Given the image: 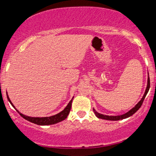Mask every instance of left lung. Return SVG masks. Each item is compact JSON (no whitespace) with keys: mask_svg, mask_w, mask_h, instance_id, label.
I'll list each match as a JSON object with an SVG mask.
<instances>
[{"mask_svg":"<svg viewBox=\"0 0 156 156\" xmlns=\"http://www.w3.org/2000/svg\"><path fill=\"white\" fill-rule=\"evenodd\" d=\"M149 75V74H148ZM150 77L148 76L147 78V88L145 90V92H144V95H143L142 98L141 99V101L137 103L135 106L133 107V108H131L129 112H128L127 113H125L124 114H122V115H118V116H108V115H104V114H100V113L97 112L95 111V109L93 108V112H94V114L97 117L100 118V119H106V120H112V121H117V120H119V119H126V118L130 117V116L133 115V114H135L136 112L140 108V107L142 105L143 101H144V98L147 94L148 91L150 89Z\"/></svg>","mask_w":156,"mask_h":156,"instance_id":"obj_1","label":"left lung"}]
</instances>
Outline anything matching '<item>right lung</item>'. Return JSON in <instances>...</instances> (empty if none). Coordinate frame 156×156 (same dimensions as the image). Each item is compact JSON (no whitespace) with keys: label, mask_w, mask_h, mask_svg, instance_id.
I'll return each mask as SVG.
<instances>
[{"label":"right lung","mask_w":156,"mask_h":156,"mask_svg":"<svg viewBox=\"0 0 156 156\" xmlns=\"http://www.w3.org/2000/svg\"><path fill=\"white\" fill-rule=\"evenodd\" d=\"M6 95H7V98H8V101H9V103H11V104H12V106H13L14 108H15V107L14 106L13 104H12V101H10V99H9V98L8 94H6ZM73 99L71 100L70 101H69V103H68V105L65 107V108H64L63 111H62V112L58 113V114H55V115L51 116V117H28V116H26V115H24V114H21V113L18 110H17L16 108L15 109H16V111H17V112L19 113L21 117L24 118V119H26V120L31 122H32V123H34V124H37V125H53V124H55V123H58V122H62V121L64 120V119H65L67 117L68 114H69V112H70L71 107H72Z\"/></svg>","instance_id":"obj_1"}]
</instances>
